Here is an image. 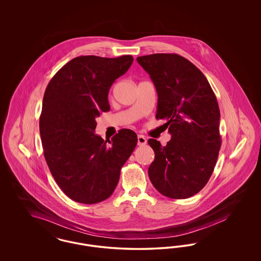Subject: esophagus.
<instances>
[{"mask_svg": "<svg viewBox=\"0 0 261 261\" xmlns=\"http://www.w3.org/2000/svg\"><path fill=\"white\" fill-rule=\"evenodd\" d=\"M147 144V139L143 135L138 136V145L139 146H145Z\"/></svg>", "mask_w": 261, "mask_h": 261, "instance_id": "esophagus-1", "label": "esophagus"}]
</instances>
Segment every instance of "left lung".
Segmentation results:
<instances>
[{"mask_svg": "<svg viewBox=\"0 0 261 261\" xmlns=\"http://www.w3.org/2000/svg\"><path fill=\"white\" fill-rule=\"evenodd\" d=\"M158 92L156 119L171 134L165 147L148 141L154 151L149 177L153 187L171 199L190 198L206 185L221 147L220 112L211 85L199 68L176 54L137 58Z\"/></svg>", "mask_w": 261, "mask_h": 261, "instance_id": "1", "label": "left lung"}]
</instances>
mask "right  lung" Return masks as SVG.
Returning <instances> with one entry per match:
<instances>
[{
  "instance_id": "obj_1",
  "label": "right lung",
  "mask_w": 261,
  "mask_h": 261,
  "mask_svg": "<svg viewBox=\"0 0 261 261\" xmlns=\"http://www.w3.org/2000/svg\"><path fill=\"white\" fill-rule=\"evenodd\" d=\"M132 56L77 57L50 79L43 98L40 135L50 173L74 201L92 204L111 197L137 145L121 129L112 140L95 134L96 118L110 111L112 83L129 69Z\"/></svg>"
}]
</instances>
